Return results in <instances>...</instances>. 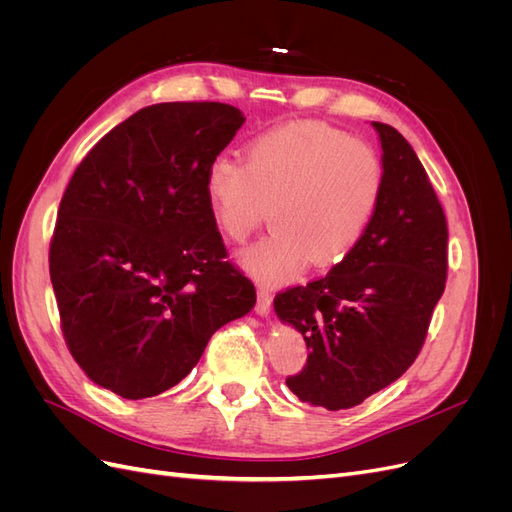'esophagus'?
<instances>
[{"label":"esophagus","instance_id":"34e87169","mask_svg":"<svg viewBox=\"0 0 512 512\" xmlns=\"http://www.w3.org/2000/svg\"><path fill=\"white\" fill-rule=\"evenodd\" d=\"M273 297L267 288H258V301H256V314L267 316L271 312Z\"/></svg>","mask_w":512,"mask_h":512}]
</instances>
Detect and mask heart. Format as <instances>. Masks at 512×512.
<instances>
[{
	"mask_svg": "<svg viewBox=\"0 0 512 512\" xmlns=\"http://www.w3.org/2000/svg\"><path fill=\"white\" fill-rule=\"evenodd\" d=\"M215 222L245 243L267 218L275 228L241 254L265 284L294 280L312 260L342 262L371 224L384 192V162L374 145L324 123H288L258 134L245 162L226 153L205 173Z\"/></svg>",
	"mask_w": 512,
	"mask_h": 512,
	"instance_id": "heart-1",
	"label": "heart"
}]
</instances>
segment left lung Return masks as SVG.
Masks as SVG:
<instances>
[{
    "label": "left lung",
    "mask_w": 512,
    "mask_h": 512,
    "mask_svg": "<svg viewBox=\"0 0 512 512\" xmlns=\"http://www.w3.org/2000/svg\"><path fill=\"white\" fill-rule=\"evenodd\" d=\"M384 192L354 250L307 286L277 292L275 312L309 350L288 389L303 404L346 410L395 382L416 361L448 271V226L410 143L374 121Z\"/></svg>",
    "instance_id": "obj_1"
}]
</instances>
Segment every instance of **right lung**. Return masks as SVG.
<instances>
[{"label": "right lung", "instance_id": "right-lung-1", "mask_svg": "<svg viewBox=\"0 0 512 512\" xmlns=\"http://www.w3.org/2000/svg\"><path fill=\"white\" fill-rule=\"evenodd\" d=\"M222 102H164L128 117L76 166L49 271L61 333L85 376L123 399L181 382L256 290L215 226L205 173L243 123Z\"/></svg>", "mask_w": 512, "mask_h": 512}]
</instances>
